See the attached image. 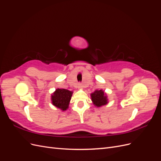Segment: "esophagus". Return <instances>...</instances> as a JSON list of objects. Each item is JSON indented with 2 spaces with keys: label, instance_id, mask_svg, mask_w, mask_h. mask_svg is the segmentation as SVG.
Instances as JSON below:
<instances>
[{
  "label": "esophagus",
  "instance_id": "esophagus-1",
  "mask_svg": "<svg viewBox=\"0 0 161 161\" xmlns=\"http://www.w3.org/2000/svg\"><path fill=\"white\" fill-rule=\"evenodd\" d=\"M82 87H83V86H82V85H81V84H79V85H78V88H79V89H82Z\"/></svg>",
  "mask_w": 161,
  "mask_h": 161
}]
</instances>
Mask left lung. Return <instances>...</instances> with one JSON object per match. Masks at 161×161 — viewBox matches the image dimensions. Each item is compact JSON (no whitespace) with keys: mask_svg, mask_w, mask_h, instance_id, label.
I'll list each match as a JSON object with an SVG mask.
<instances>
[{"mask_svg":"<svg viewBox=\"0 0 161 161\" xmlns=\"http://www.w3.org/2000/svg\"><path fill=\"white\" fill-rule=\"evenodd\" d=\"M91 101L92 103L97 108H101V107L108 104V99L107 94L102 89L96 90L91 94Z\"/></svg>","mask_w":161,"mask_h":161,"instance_id":"left-lung-1","label":"left lung"}]
</instances>
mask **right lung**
<instances>
[{"mask_svg": "<svg viewBox=\"0 0 161 161\" xmlns=\"http://www.w3.org/2000/svg\"><path fill=\"white\" fill-rule=\"evenodd\" d=\"M73 92L65 89H56L51 95L52 103L53 106L64 111L69 109Z\"/></svg>", "mask_w": 161, "mask_h": 161, "instance_id": "obj_1", "label": "right lung"}]
</instances>
